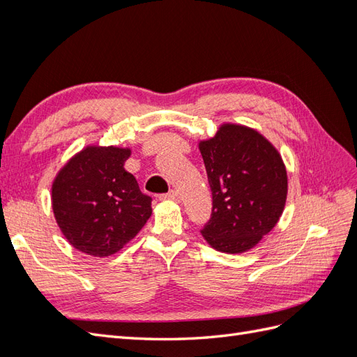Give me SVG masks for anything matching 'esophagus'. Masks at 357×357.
<instances>
[{"label": "esophagus", "mask_w": 357, "mask_h": 357, "mask_svg": "<svg viewBox=\"0 0 357 357\" xmlns=\"http://www.w3.org/2000/svg\"><path fill=\"white\" fill-rule=\"evenodd\" d=\"M160 199H172V201H180V193H178L176 189H172V190H169L168 193H165V195H160Z\"/></svg>", "instance_id": "34e87169"}]
</instances>
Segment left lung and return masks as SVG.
<instances>
[{
  "instance_id": "obj_1",
  "label": "left lung",
  "mask_w": 357,
  "mask_h": 357,
  "mask_svg": "<svg viewBox=\"0 0 357 357\" xmlns=\"http://www.w3.org/2000/svg\"><path fill=\"white\" fill-rule=\"evenodd\" d=\"M213 195L204 240L223 253L253 248L280 220L287 198V171L278 150L256 129L223 123L199 142Z\"/></svg>"
}]
</instances>
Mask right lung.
Returning a JSON list of instances; mask_svg holds the SVG:
<instances>
[{
  "mask_svg": "<svg viewBox=\"0 0 357 357\" xmlns=\"http://www.w3.org/2000/svg\"><path fill=\"white\" fill-rule=\"evenodd\" d=\"M128 147L88 146L75 153L52 185V208L67 241L95 257L117 253L152 215V198L123 165Z\"/></svg>",
  "mask_w": 357,
  "mask_h": 357,
  "instance_id": "right-lung-1",
  "label": "right lung"
}]
</instances>
